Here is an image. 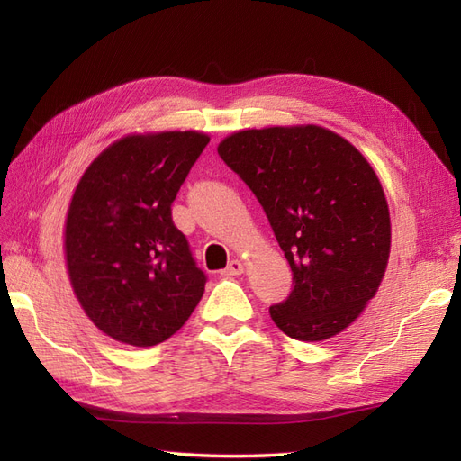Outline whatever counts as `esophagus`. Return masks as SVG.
I'll return each mask as SVG.
<instances>
[{
	"mask_svg": "<svg viewBox=\"0 0 461 461\" xmlns=\"http://www.w3.org/2000/svg\"><path fill=\"white\" fill-rule=\"evenodd\" d=\"M244 273V261L242 259H232L225 269L221 271L222 276H236V275H242Z\"/></svg>",
	"mask_w": 461,
	"mask_h": 461,
	"instance_id": "1",
	"label": "esophagus"
}]
</instances>
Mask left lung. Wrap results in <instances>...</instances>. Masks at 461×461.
Segmentation results:
<instances>
[{
  "label": "left lung",
  "instance_id": "obj_1",
  "mask_svg": "<svg viewBox=\"0 0 461 461\" xmlns=\"http://www.w3.org/2000/svg\"><path fill=\"white\" fill-rule=\"evenodd\" d=\"M256 194L294 273L286 302L271 305L290 339L337 337L379 290L390 258V212L361 151L319 124L232 132L217 146Z\"/></svg>",
  "mask_w": 461,
  "mask_h": 461
}]
</instances>
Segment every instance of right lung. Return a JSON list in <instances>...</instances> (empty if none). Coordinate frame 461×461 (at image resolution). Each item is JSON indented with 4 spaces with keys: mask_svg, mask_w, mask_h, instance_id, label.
<instances>
[{
    "mask_svg": "<svg viewBox=\"0 0 461 461\" xmlns=\"http://www.w3.org/2000/svg\"><path fill=\"white\" fill-rule=\"evenodd\" d=\"M207 142L198 131L127 134L73 192L63 230L68 281L88 319L117 342L156 346L202 300L205 275L171 203Z\"/></svg>",
    "mask_w": 461,
    "mask_h": 461,
    "instance_id": "obj_1",
    "label": "right lung"
}]
</instances>
